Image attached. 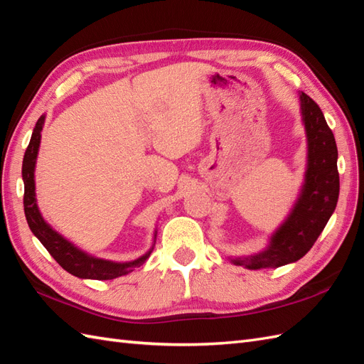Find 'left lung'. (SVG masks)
I'll return each instance as SVG.
<instances>
[{"label": "left lung", "instance_id": "left-lung-1", "mask_svg": "<svg viewBox=\"0 0 364 364\" xmlns=\"http://www.w3.org/2000/svg\"><path fill=\"white\" fill-rule=\"evenodd\" d=\"M299 97L309 141L306 183L291 214L273 234L268 248L256 256L232 260L250 269L282 267L306 256L333 214L340 196L333 133L315 100L306 92Z\"/></svg>", "mask_w": 364, "mask_h": 364}]
</instances>
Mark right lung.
<instances>
[{"instance_id":"obj_1","label":"right lung","mask_w":364,"mask_h":364,"mask_svg":"<svg viewBox=\"0 0 364 364\" xmlns=\"http://www.w3.org/2000/svg\"><path fill=\"white\" fill-rule=\"evenodd\" d=\"M45 116H41L36 124V129L32 132L29 146L23 158V181H24V214L33 235L41 242V245L48 250L50 256L68 273L82 279H96V281H109L119 276H125L133 272V268L142 265L146 259L150 256V251L146 256H142L133 262L117 264L104 259L91 257L85 252L77 250L73 243L63 239L60 234H57L41 217L37 208L36 200V181H33V168H36V159L38 154L41 129H43Z\"/></svg>"}]
</instances>
